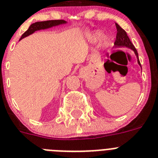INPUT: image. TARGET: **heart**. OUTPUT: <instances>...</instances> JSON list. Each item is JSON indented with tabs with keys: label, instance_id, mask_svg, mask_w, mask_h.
I'll return each instance as SVG.
<instances>
[{
	"label": "heart",
	"instance_id": "obj_1",
	"mask_svg": "<svg viewBox=\"0 0 158 158\" xmlns=\"http://www.w3.org/2000/svg\"><path fill=\"white\" fill-rule=\"evenodd\" d=\"M102 36L103 35H102V34L101 32H94L93 34H92V36H91V40H92V42L95 43L97 42V41L100 40L101 39H102ZM100 44L101 47H102V48L103 49V50H106V49L110 47V37H104L102 39V40H101Z\"/></svg>",
	"mask_w": 158,
	"mask_h": 158
}]
</instances>
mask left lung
I'll list each match as a JSON object with an SVG mask.
<instances>
[{"instance_id": "1", "label": "left lung", "mask_w": 158, "mask_h": 158, "mask_svg": "<svg viewBox=\"0 0 158 158\" xmlns=\"http://www.w3.org/2000/svg\"><path fill=\"white\" fill-rule=\"evenodd\" d=\"M116 27H117V30H118V34H117V37H116L115 43H114V47L115 48H127L128 49H131L134 52L135 56L137 58V62L138 64L141 67V64H140L139 59V55L137 52V50L135 49V46L133 45L132 43L131 42L129 37L127 35L126 32L124 31L118 24H116ZM142 69V67H141Z\"/></svg>"}]
</instances>
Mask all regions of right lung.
<instances>
[{
  "instance_id": "add662e5",
  "label": "right lung",
  "mask_w": 158,
  "mask_h": 158,
  "mask_svg": "<svg viewBox=\"0 0 158 158\" xmlns=\"http://www.w3.org/2000/svg\"><path fill=\"white\" fill-rule=\"evenodd\" d=\"M67 22L64 20H49V21H42V22H36L30 26L28 30L22 35L20 40L23 39L24 37H28L30 34H34V32L40 30H46V29L52 28V27H58L60 25L66 24Z\"/></svg>"
}]
</instances>
